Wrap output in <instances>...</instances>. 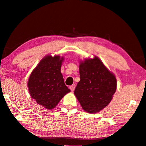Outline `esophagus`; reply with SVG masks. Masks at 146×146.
Listing matches in <instances>:
<instances>
[{
    "label": "esophagus",
    "instance_id": "obj_1",
    "mask_svg": "<svg viewBox=\"0 0 146 146\" xmlns=\"http://www.w3.org/2000/svg\"><path fill=\"white\" fill-rule=\"evenodd\" d=\"M75 87H76L75 84H73V85H71V86H70V89L71 91H74V90H75Z\"/></svg>",
    "mask_w": 146,
    "mask_h": 146
}]
</instances>
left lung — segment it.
I'll return each instance as SVG.
<instances>
[{"mask_svg":"<svg viewBox=\"0 0 146 146\" xmlns=\"http://www.w3.org/2000/svg\"><path fill=\"white\" fill-rule=\"evenodd\" d=\"M79 64L80 80L74 94L86 112H99L111 101L117 78L97 56L80 60Z\"/></svg>","mask_w":146,"mask_h":146,"instance_id":"8db88e82","label":"left lung"}]
</instances>
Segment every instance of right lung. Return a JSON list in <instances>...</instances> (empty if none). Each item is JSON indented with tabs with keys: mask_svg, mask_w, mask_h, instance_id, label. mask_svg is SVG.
Returning <instances> with one entry per match:
<instances>
[{
	"mask_svg": "<svg viewBox=\"0 0 146 146\" xmlns=\"http://www.w3.org/2000/svg\"><path fill=\"white\" fill-rule=\"evenodd\" d=\"M64 56L48 55L32 71L28 87L29 93L38 104L46 110L55 108L70 90L65 85L61 73Z\"/></svg>",
	"mask_w": 146,
	"mask_h": 146,
	"instance_id": "1",
	"label": "right lung"
}]
</instances>
